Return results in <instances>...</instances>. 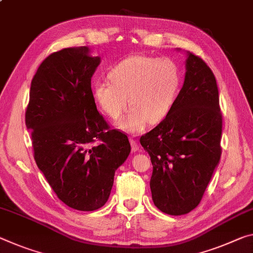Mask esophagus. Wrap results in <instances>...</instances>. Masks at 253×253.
I'll return each instance as SVG.
<instances>
[{"label":"esophagus","mask_w":253,"mask_h":253,"mask_svg":"<svg viewBox=\"0 0 253 253\" xmlns=\"http://www.w3.org/2000/svg\"><path fill=\"white\" fill-rule=\"evenodd\" d=\"M129 142H130V145H131V151H133V152H136V151H138V150H139L138 144L136 143V141H135L134 138H129Z\"/></svg>","instance_id":"esophagus-1"}]
</instances>
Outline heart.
<instances>
[{"instance_id": "b5f03b06", "label": "heart", "mask_w": 253, "mask_h": 253, "mask_svg": "<svg viewBox=\"0 0 253 253\" xmlns=\"http://www.w3.org/2000/svg\"><path fill=\"white\" fill-rule=\"evenodd\" d=\"M109 79L95 81L92 94L101 110L114 120L131 106L118 124L120 129L129 133L142 130L147 122L154 124L166 118L181 84L179 66L173 59L148 55L128 56L112 67Z\"/></svg>"}]
</instances>
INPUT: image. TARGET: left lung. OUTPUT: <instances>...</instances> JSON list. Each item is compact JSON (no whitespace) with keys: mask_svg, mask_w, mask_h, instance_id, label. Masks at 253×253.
I'll list each match as a JSON object with an SVG mask.
<instances>
[{"mask_svg":"<svg viewBox=\"0 0 253 253\" xmlns=\"http://www.w3.org/2000/svg\"><path fill=\"white\" fill-rule=\"evenodd\" d=\"M186 69L170 114L139 139L153 166L154 205L175 216L198 206L222 153L223 117L215 75L192 53H188Z\"/></svg>","mask_w":253,"mask_h":253,"instance_id":"8db88e82","label":"left lung"}]
</instances>
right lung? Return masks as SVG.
<instances>
[{"label":"right lung","mask_w":253,"mask_h":253,"mask_svg":"<svg viewBox=\"0 0 253 253\" xmlns=\"http://www.w3.org/2000/svg\"><path fill=\"white\" fill-rule=\"evenodd\" d=\"M99 63L85 46L50 54L31 81L26 110L40 171L65 205L84 211L107 203L115 171L130 153L127 135L97 109L91 78Z\"/></svg>","instance_id":"add662e5"}]
</instances>
